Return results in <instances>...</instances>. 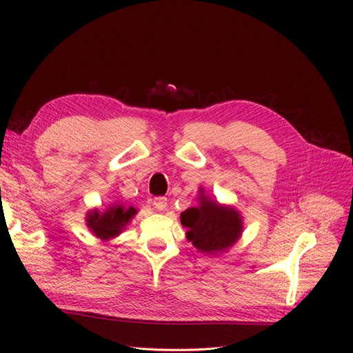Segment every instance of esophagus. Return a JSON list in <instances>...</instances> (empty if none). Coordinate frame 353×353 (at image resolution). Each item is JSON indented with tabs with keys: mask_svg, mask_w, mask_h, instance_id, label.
Instances as JSON below:
<instances>
[{
	"mask_svg": "<svg viewBox=\"0 0 353 353\" xmlns=\"http://www.w3.org/2000/svg\"><path fill=\"white\" fill-rule=\"evenodd\" d=\"M153 206L156 210H163L168 206V199L166 197H154Z\"/></svg>",
	"mask_w": 353,
	"mask_h": 353,
	"instance_id": "34e87169",
	"label": "esophagus"
}]
</instances>
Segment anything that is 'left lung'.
Here are the masks:
<instances>
[{
	"label": "left lung",
	"mask_w": 353,
	"mask_h": 353,
	"mask_svg": "<svg viewBox=\"0 0 353 353\" xmlns=\"http://www.w3.org/2000/svg\"><path fill=\"white\" fill-rule=\"evenodd\" d=\"M181 223L187 228V239L203 253L225 252L236 243L243 231L240 213L230 206L210 200L200 190L199 206L181 213Z\"/></svg>",
	"instance_id": "left-lung-1"
}]
</instances>
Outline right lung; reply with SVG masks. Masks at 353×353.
I'll use <instances>...</instances> for the list:
<instances>
[{"label": "right lung", "instance_id": "1", "mask_svg": "<svg viewBox=\"0 0 353 353\" xmlns=\"http://www.w3.org/2000/svg\"><path fill=\"white\" fill-rule=\"evenodd\" d=\"M137 209L134 206H125L116 203L108 210H92L87 215V225L95 237L101 240H110L119 236L123 228L135 216Z\"/></svg>", "mask_w": 353, "mask_h": 353}]
</instances>
